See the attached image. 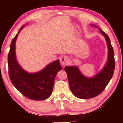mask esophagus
<instances>
[{
	"label": "esophagus",
	"instance_id": "1",
	"mask_svg": "<svg viewBox=\"0 0 123 123\" xmlns=\"http://www.w3.org/2000/svg\"><path fill=\"white\" fill-rule=\"evenodd\" d=\"M60 63H61V64L63 65H65V64H68L69 61V59L66 56L61 57L60 59Z\"/></svg>",
	"mask_w": 123,
	"mask_h": 123
}]
</instances>
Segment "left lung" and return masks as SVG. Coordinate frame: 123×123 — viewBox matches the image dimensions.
Listing matches in <instances>:
<instances>
[{
	"mask_svg": "<svg viewBox=\"0 0 123 123\" xmlns=\"http://www.w3.org/2000/svg\"><path fill=\"white\" fill-rule=\"evenodd\" d=\"M91 26L98 27L95 25ZM105 38L108 49V56L104 68L95 76L87 77L77 66H67L64 70L68 76L70 89L75 97L79 98H91L98 96L104 90L113 75L115 67L114 53L108 35L98 28Z\"/></svg>",
	"mask_w": 123,
	"mask_h": 123,
	"instance_id": "1",
	"label": "left lung"
}]
</instances>
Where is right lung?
<instances>
[{
    "instance_id": "1",
    "label": "right lung",
    "mask_w": 123,
    "mask_h": 123,
    "mask_svg": "<svg viewBox=\"0 0 123 123\" xmlns=\"http://www.w3.org/2000/svg\"><path fill=\"white\" fill-rule=\"evenodd\" d=\"M23 25L11 42L8 55L10 80L13 86L27 98L33 100H43L51 95L55 77L62 68L59 60L48 64L36 73H28L21 67L17 60L16 41Z\"/></svg>"
}]
</instances>
